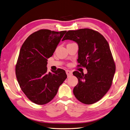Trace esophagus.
<instances>
[{"label":"esophagus","instance_id":"obj_1","mask_svg":"<svg viewBox=\"0 0 130 130\" xmlns=\"http://www.w3.org/2000/svg\"><path fill=\"white\" fill-rule=\"evenodd\" d=\"M66 72V74L68 75V76H69L70 75H72V74H73L72 72L70 71V70H67Z\"/></svg>","mask_w":130,"mask_h":130}]
</instances>
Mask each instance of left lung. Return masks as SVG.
<instances>
[{"label":"left lung","instance_id":"left-lung-1","mask_svg":"<svg viewBox=\"0 0 130 130\" xmlns=\"http://www.w3.org/2000/svg\"><path fill=\"white\" fill-rule=\"evenodd\" d=\"M66 40L77 43L78 66L87 69L86 74L73 72L78 81L73 89L74 95L83 104L95 103L111 88L116 72L108 43L101 34L90 29L69 30L62 41Z\"/></svg>","mask_w":130,"mask_h":130}]
</instances>
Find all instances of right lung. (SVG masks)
<instances>
[{"mask_svg":"<svg viewBox=\"0 0 130 130\" xmlns=\"http://www.w3.org/2000/svg\"><path fill=\"white\" fill-rule=\"evenodd\" d=\"M67 31L41 29L31 34L23 43L15 65L19 86L32 103H48L67 77L63 69L47 72L48 58L52 56Z\"/></svg>","mask_w":130,"mask_h":130,"instance_id":"obj_1","label":"right lung"}]
</instances>
